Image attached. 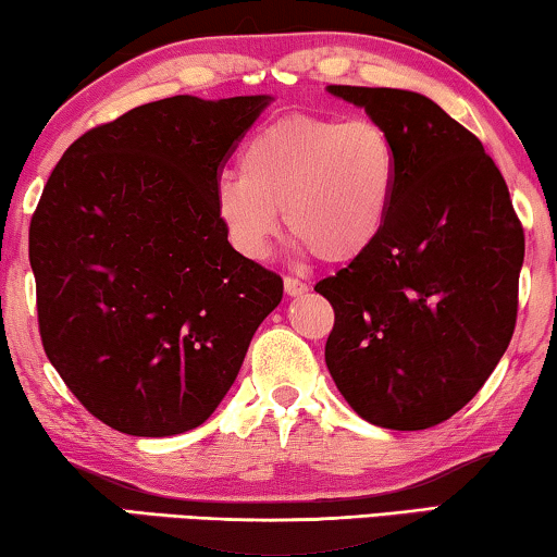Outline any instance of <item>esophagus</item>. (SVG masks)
Here are the masks:
<instances>
[{
	"mask_svg": "<svg viewBox=\"0 0 557 557\" xmlns=\"http://www.w3.org/2000/svg\"><path fill=\"white\" fill-rule=\"evenodd\" d=\"M284 288H286L288 296H304V294L309 292V286L304 284L301 278H294V276H286L284 278Z\"/></svg>",
	"mask_w": 557,
	"mask_h": 557,
	"instance_id": "1",
	"label": "esophagus"
}]
</instances>
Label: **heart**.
Here are the masks:
<instances>
[{
	"instance_id": "b5f03b06",
	"label": "heart",
	"mask_w": 557,
	"mask_h": 557,
	"mask_svg": "<svg viewBox=\"0 0 557 557\" xmlns=\"http://www.w3.org/2000/svg\"><path fill=\"white\" fill-rule=\"evenodd\" d=\"M398 149L372 119L292 113L250 136L240 174L215 182L212 208L240 256L261 261L281 233L326 263H349L383 235L398 195Z\"/></svg>"
}]
</instances>
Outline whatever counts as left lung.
Instances as JSON below:
<instances>
[{"mask_svg":"<svg viewBox=\"0 0 557 557\" xmlns=\"http://www.w3.org/2000/svg\"><path fill=\"white\" fill-rule=\"evenodd\" d=\"M398 149V195L368 253L314 286L334 309L330 375L364 421L423 431L461 410L517 322L524 233L482 141L431 98L326 86Z\"/></svg>","mask_w":557,"mask_h":557,"instance_id":"8db88e82","label":"left lung"}]
</instances>
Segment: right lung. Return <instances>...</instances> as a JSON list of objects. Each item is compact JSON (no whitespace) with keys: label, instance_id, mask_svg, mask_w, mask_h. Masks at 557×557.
<instances>
[{"label":"right lung","instance_id":"add662e5","mask_svg":"<svg viewBox=\"0 0 557 557\" xmlns=\"http://www.w3.org/2000/svg\"><path fill=\"white\" fill-rule=\"evenodd\" d=\"M271 96L144 103L75 139L29 223L37 322L88 413L162 438L208 421L284 281L227 243L212 208Z\"/></svg>","mask_w":557,"mask_h":557}]
</instances>
